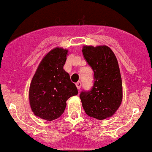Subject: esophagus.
Returning a JSON list of instances; mask_svg holds the SVG:
<instances>
[{
	"instance_id": "obj_1",
	"label": "esophagus",
	"mask_w": 152,
	"mask_h": 152,
	"mask_svg": "<svg viewBox=\"0 0 152 152\" xmlns=\"http://www.w3.org/2000/svg\"><path fill=\"white\" fill-rule=\"evenodd\" d=\"M77 88V89H80V88H81V86H82V83H81L80 81H78V82H77L75 83Z\"/></svg>"
}]
</instances>
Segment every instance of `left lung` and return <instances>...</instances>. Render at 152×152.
I'll return each instance as SVG.
<instances>
[{"label":"left lung","instance_id":"8db88e82","mask_svg":"<svg viewBox=\"0 0 152 152\" xmlns=\"http://www.w3.org/2000/svg\"><path fill=\"white\" fill-rule=\"evenodd\" d=\"M82 52L94 73L91 89L80 94L83 107L88 116L96 119L112 117L123 99L122 80L116 56L106 46H84Z\"/></svg>","mask_w":152,"mask_h":152}]
</instances>
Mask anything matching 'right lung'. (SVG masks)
I'll list each match as a JSON object with an SVG mask.
<instances>
[{"mask_svg":"<svg viewBox=\"0 0 152 152\" xmlns=\"http://www.w3.org/2000/svg\"><path fill=\"white\" fill-rule=\"evenodd\" d=\"M68 50L57 47L45 55L29 87V103L34 115L52 121L64 113L66 100L78 94L75 84L64 69Z\"/></svg>","mask_w":152,"mask_h":152,"instance_id":"right-lung-1","label":"right lung"}]
</instances>
